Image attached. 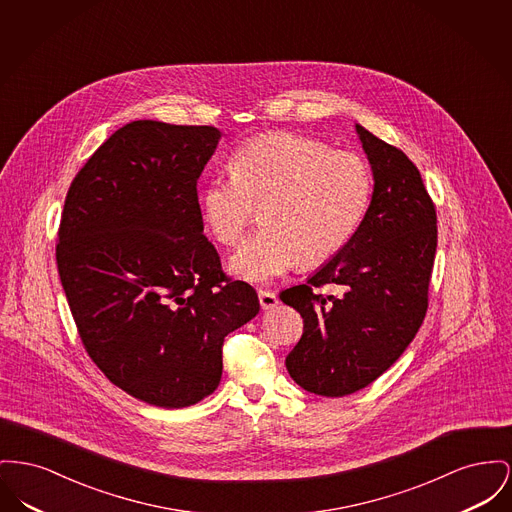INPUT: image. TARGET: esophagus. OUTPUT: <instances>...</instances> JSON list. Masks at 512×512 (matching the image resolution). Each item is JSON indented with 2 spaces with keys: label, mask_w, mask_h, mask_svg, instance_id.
<instances>
[{
  "label": "esophagus",
  "mask_w": 512,
  "mask_h": 512,
  "mask_svg": "<svg viewBox=\"0 0 512 512\" xmlns=\"http://www.w3.org/2000/svg\"><path fill=\"white\" fill-rule=\"evenodd\" d=\"M259 303L263 309H274L278 305V296L271 290H259Z\"/></svg>",
  "instance_id": "34e87169"
}]
</instances>
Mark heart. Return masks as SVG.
<instances>
[{
	"label": "heart",
	"mask_w": 512,
	"mask_h": 512,
	"mask_svg": "<svg viewBox=\"0 0 512 512\" xmlns=\"http://www.w3.org/2000/svg\"><path fill=\"white\" fill-rule=\"evenodd\" d=\"M232 170L207 181L201 211L212 236L234 247L263 209L267 226L228 263L247 282H269L298 261L303 267L329 261L354 238L371 203L367 160L307 135L255 137L236 151Z\"/></svg>",
	"instance_id": "obj_1"
}]
</instances>
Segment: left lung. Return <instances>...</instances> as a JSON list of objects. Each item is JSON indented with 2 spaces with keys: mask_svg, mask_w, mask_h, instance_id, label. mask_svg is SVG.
Listing matches in <instances>:
<instances>
[{
  "mask_svg": "<svg viewBox=\"0 0 512 512\" xmlns=\"http://www.w3.org/2000/svg\"><path fill=\"white\" fill-rule=\"evenodd\" d=\"M373 170V197L348 245L305 284L280 292L303 317L286 358L305 391L346 396L383 375L420 331L437 251V212L416 164L356 125ZM338 285V297H325Z\"/></svg>",
  "mask_w": 512,
  "mask_h": 512,
  "instance_id": "obj_1",
  "label": "left lung"
}]
</instances>
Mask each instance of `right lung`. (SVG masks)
Returning a JSON list of instances; mask_svg holds the SVG:
<instances>
[{"label":"right lung","instance_id":"1","mask_svg":"<svg viewBox=\"0 0 512 512\" xmlns=\"http://www.w3.org/2000/svg\"><path fill=\"white\" fill-rule=\"evenodd\" d=\"M218 139L212 125L131 121L79 170L61 212L56 261L87 354L160 408L214 392L226 334L259 313L203 234L197 180Z\"/></svg>","mask_w":512,"mask_h":512}]
</instances>
